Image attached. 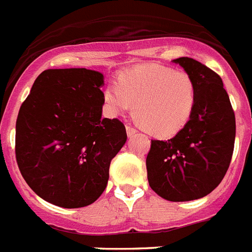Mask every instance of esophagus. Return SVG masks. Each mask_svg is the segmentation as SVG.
I'll return each mask as SVG.
<instances>
[{
    "mask_svg": "<svg viewBox=\"0 0 252 252\" xmlns=\"http://www.w3.org/2000/svg\"><path fill=\"white\" fill-rule=\"evenodd\" d=\"M126 132H127L128 136H132V135L136 134V128L130 126V125H127V126H126Z\"/></svg>",
    "mask_w": 252,
    "mask_h": 252,
    "instance_id": "obj_1",
    "label": "esophagus"
}]
</instances>
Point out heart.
<instances>
[{"label":"heart","mask_w":252,"mask_h":252,"mask_svg":"<svg viewBox=\"0 0 252 252\" xmlns=\"http://www.w3.org/2000/svg\"><path fill=\"white\" fill-rule=\"evenodd\" d=\"M103 97L112 116L126 113L134 105L135 118L145 131L156 136H170L192 117L197 87L187 72L141 65L124 72L117 85H108Z\"/></svg>","instance_id":"obj_1"}]
</instances>
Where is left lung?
<instances>
[{"instance_id":"obj_1","label":"left lung","mask_w":252,"mask_h":252,"mask_svg":"<svg viewBox=\"0 0 252 252\" xmlns=\"http://www.w3.org/2000/svg\"><path fill=\"white\" fill-rule=\"evenodd\" d=\"M174 63L194 81L196 107L174 138L152 140L147 172L159 197L184 202L207 196L223 180L233 155L236 117L219 74L192 58Z\"/></svg>"}]
</instances>
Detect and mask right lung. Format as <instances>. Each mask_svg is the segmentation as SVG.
<instances>
[{
  "label": "right lung",
  "instance_id": "add662e5",
  "mask_svg": "<svg viewBox=\"0 0 252 252\" xmlns=\"http://www.w3.org/2000/svg\"><path fill=\"white\" fill-rule=\"evenodd\" d=\"M104 76L86 68L43 70L16 118L15 156L32 190L64 209L95 202L126 143L120 120L101 118Z\"/></svg>",
  "mask_w": 252,
  "mask_h": 252
}]
</instances>
